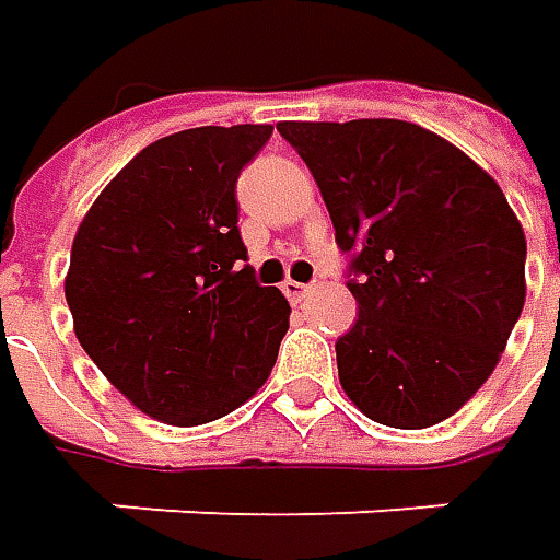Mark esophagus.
<instances>
[{
	"instance_id": "esophagus-1",
	"label": "esophagus",
	"mask_w": 560,
	"mask_h": 560,
	"mask_svg": "<svg viewBox=\"0 0 560 560\" xmlns=\"http://www.w3.org/2000/svg\"><path fill=\"white\" fill-rule=\"evenodd\" d=\"M308 292H312L308 283H299V280H287V283H283V295H287L290 302H302Z\"/></svg>"
}]
</instances>
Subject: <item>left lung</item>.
<instances>
[{"mask_svg": "<svg viewBox=\"0 0 560 560\" xmlns=\"http://www.w3.org/2000/svg\"><path fill=\"white\" fill-rule=\"evenodd\" d=\"M349 255L355 327L336 339L346 396L376 423L452 418L499 364L524 312L527 240L462 149L393 118L283 120Z\"/></svg>", "mask_w": 560, "mask_h": 560, "instance_id": "obj_1", "label": "left lung"}]
</instances>
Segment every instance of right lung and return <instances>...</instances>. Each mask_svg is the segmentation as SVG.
<instances>
[{
	"instance_id": "obj_1",
	"label": "right lung",
	"mask_w": 560,
	"mask_h": 560,
	"mask_svg": "<svg viewBox=\"0 0 560 560\" xmlns=\"http://www.w3.org/2000/svg\"><path fill=\"white\" fill-rule=\"evenodd\" d=\"M270 124L192 127L145 145L98 192L65 299L83 352L142 415L199 427L261 389L290 302L243 265L236 180Z\"/></svg>"
}]
</instances>
